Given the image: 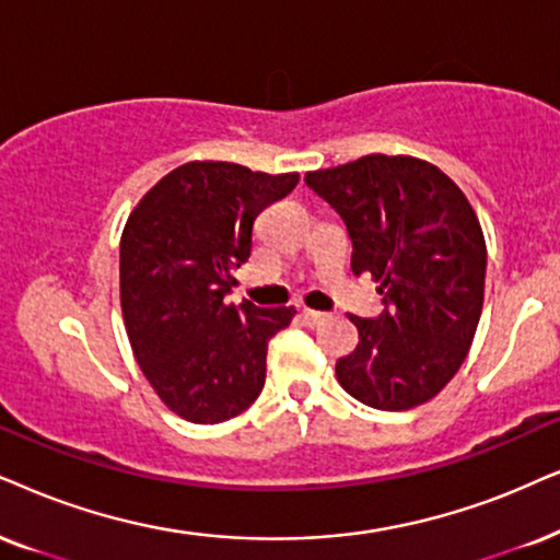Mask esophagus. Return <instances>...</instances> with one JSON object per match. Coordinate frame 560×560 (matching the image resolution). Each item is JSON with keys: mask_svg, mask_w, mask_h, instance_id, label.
Instances as JSON below:
<instances>
[{"mask_svg": "<svg viewBox=\"0 0 560 560\" xmlns=\"http://www.w3.org/2000/svg\"><path fill=\"white\" fill-rule=\"evenodd\" d=\"M302 317L307 320V325H320L323 320H328V313H317V310H302Z\"/></svg>", "mask_w": 560, "mask_h": 560, "instance_id": "1", "label": "esophagus"}]
</instances>
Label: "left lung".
<instances>
[{"mask_svg":"<svg viewBox=\"0 0 560 560\" xmlns=\"http://www.w3.org/2000/svg\"><path fill=\"white\" fill-rule=\"evenodd\" d=\"M349 230L351 271L372 273L377 317H357L359 346L338 359L343 390L380 410H408L455 377L476 336L486 240L442 170L416 158H366L304 175Z\"/></svg>","mask_w":560,"mask_h":560,"instance_id":"obj_1","label":"left lung"}]
</instances>
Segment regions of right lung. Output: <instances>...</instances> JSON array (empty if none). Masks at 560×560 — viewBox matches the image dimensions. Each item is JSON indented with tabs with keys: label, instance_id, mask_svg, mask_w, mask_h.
Returning a JSON list of instances; mask_svg holds the SVG:
<instances>
[{
	"label": "right lung",
	"instance_id": "add662e5",
	"mask_svg": "<svg viewBox=\"0 0 560 560\" xmlns=\"http://www.w3.org/2000/svg\"><path fill=\"white\" fill-rule=\"evenodd\" d=\"M300 183L235 162H188L131 211L121 237V310L160 400L194 423L243 413L264 390L268 341L294 307L228 304L253 224Z\"/></svg>",
	"mask_w": 560,
	"mask_h": 560
}]
</instances>
